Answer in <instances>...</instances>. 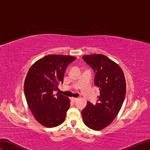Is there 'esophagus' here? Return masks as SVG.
Returning a JSON list of instances; mask_svg holds the SVG:
<instances>
[{"mask_svg": "<svg viewBox=\"0 0 150 150\" xmlns=\"http://www.w3.org/2000/svg\"><path fill=\"white\" fill-rule=\"evenodd\" d=\"M78 99L77 98H73V97H72V98H71V100L73 101V102H75L76 100H77Z\"/></svg>", "mask_w": 150, "mask_h": 150, "instance_id": "obj_1", "label": "esophagus"}]
</instances>
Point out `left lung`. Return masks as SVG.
<instances>
[{
	"label": "left lung",
	"instance_id": "8db88e82",
	"mask_svg": "<svg viewBox=\"0 0 150 150\" xmlns=\"http://www.w3.org/2000/svg\"><path fill=\"white\" fill-rule=\"evenodd\" d=\"M82 59L93 69L94 84L100 90L98 103L88 102L82 110V119L89 128L98 131L113 122L122 107L126 91L125 77L120 67L104 55H84Z\"/></svg>",
	"mask_w": 150,
	"mask_h": 150
}]
</instances>
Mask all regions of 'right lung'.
Wrapping results in <instances>:
<instances>
[{"label": "right lung", "instance_id": "add662e5", "mask_svg": "<svg viewBox=\"0 0 150 150\" xmlns=\"http://www.w3.org/2000/svg\"><path fill=\"white\" fill-rule=\"evenodd\" d=\"M75 57L49 55L31 66L24 81V93L30 110L40 124L53 128L65 120L70 106L68 97L53 91L63 83L67 67Z\"/></svg>", "mask_w": 150, "mask_h": 150}]
</instances>
